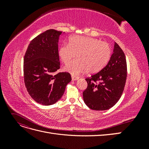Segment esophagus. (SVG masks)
I'll return each mask as SVG.
<instances>
[{
  "instance_id": "esophagus-1",
  "label": "esophagus",
  "mask_w": 149,
  "mask_h": 149,
  "mask_svg": "<svg viewBox=\"0 0 149 149\" xmlns=\"http://www.w3.org/2000/svg\"><path fill=\"white\" fill-rule=\"evenodd\" d=\"M71 78H72V80H73V81H75V80L78 79H79V77H78V76H76L72 75V76H71Z\"/></svg>"
}]
</instances>
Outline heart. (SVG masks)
Segmentation results:
<instances>
[{"instance_id":"heart-1","label":"heart","mask_w":149,"mask_h":149,"mask_svg":"<svg viewBox=\"0 0 149 149\" xmlns=\"http://www.w3.org/2000/svg\"><path fill=\"white\" fill-rule=\"evenodd\" d=\"M111 54V48L107 43L97 38L77 35L70 37L68 45H61L58 50V55L65 64L77 55L78 59L65 68L73 75L87 71L91 74L97 73L107 63Z\"/></svg>"}]
</instances>
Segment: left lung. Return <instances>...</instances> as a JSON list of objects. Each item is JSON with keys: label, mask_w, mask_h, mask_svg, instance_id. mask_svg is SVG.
Returning a JSON list of instances; mask_svg holds the SVG:
<instances>
[{"label": "left lung", "mask_w": 149, "mask_h": 149, "mask_svg": "<svg viewBox=\"0 0 149 149\" xmlns=\"http://www.w3.org/2000/svg\"><path fill=\"white\" fill-rule=\"evenodd\" d=\"M126 78L127 63L125 54L115 42L113 53L107 65L97 73L86 79L88 86L83 93L85 104L93 110L110 109L123 94Z\"/></svg>", "instance_id": "left-lung-1"}]
</instances>
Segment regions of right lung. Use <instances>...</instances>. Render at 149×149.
I'll use <instances>...</instances> for the list:
<instances>
[{
  "label": "right lung",
  "mask_w": 149,
  "mask_h": 149,
  "mask_svg": "<svg viewBox=\"0 0 149 149\" xmlns=\"http://www.w3.org/2000/svg\"><path fill=\"white\" fill-rule=\"evenodd\" d=\"M62 31L49 29L30 42L24 58V77L26 90L37 102L49 106L63 95L71 81L68 72L60 69L58 40Z\"/></svg>",
  "instance_id": "add662e5"
}]
</instances>
